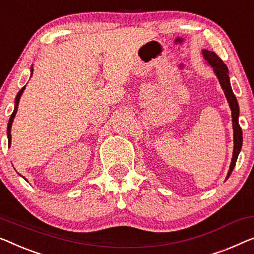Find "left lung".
Segmentation results:
<instances>
[{"mask_svg": "<svg viewBox=\"0 0 254 254\" xmlns=\"http://www.w3.org/2000/svg\"><path fill=\"white\" fill-rule=\"evenodd\" d=\"M203 56L204 58L207 60L209 65L213 68L215 76L218 77L219 83H220L222 90H224L225 96L227 98V101H228L230 111H232V122H233V130H234V151H233V157H232V163L229 166L228 175H227L226 179H228L229 176L232 175L234 166L236 164L238 154H240L241 148H242V142H243V137H242V128L240 127V123H238V113H240V108H238V103L237 99L234 94L232 86H230V81H229V71L228 68L224 64V62L219 58L217 54L213 51L209 50H203Z\"/></svg>", "mask_w": 254, "mask_h": 254, "instance_id": "1", "label": "left lung"}]
</instances>
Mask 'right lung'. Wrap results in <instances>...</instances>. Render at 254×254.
<instances>
[{"label":"right lung","instance_id":"right-lung-1","mask_svg":"<svg viewBox=\"0 0 254 254\" xmlns=\"http://www.w3.org/2000/svg\"><path fill=\"white\" fill-rule=\"evenodd\" d=\"M30 75H33V68H30ZM26 86H24L20 91H19L17 97H16V101H14V109H13V113L11 114L10 116V120H9V123H7V141H9V147L11 145V127H12V122L14 120V116H16V113H17V109H18V105H19V100H20V97L22 92H24Z\"/></svg>","mask_w":254,"mask_h":254}]
</instances>
